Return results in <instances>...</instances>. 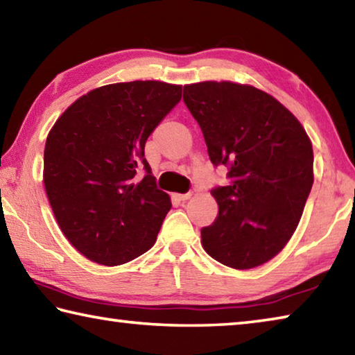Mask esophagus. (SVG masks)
Listing matches in <instances>:
<instances>
[{
	"instance_id": "34e87169",
	"label": "esophagus",
	"mask_w": 355,
	"mask_h": 355,
	"mask_svg": "<svg viewBox=\"0 0 355 355\" xmlns=\"http://www.w3.org/2000/svg\"><path fill=\"white\" fill-rule=\"evenodd\" d=\"M191 196H192L191 192H186V194H173V197H175V199H177L178 202H184V200H188Z\"/></svg>"
}]
</instances>
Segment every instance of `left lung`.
Returning a JSON list of instances; mask_svg holds the SVG:
<instances>
[{"label":"left lung","instance_id":"left-lung-1","mask_svg":"<svg viewBox=\"0 0 355 355\" xmlns=\"http://www.w3.org/2000/svg\"><path fill=\"white\" fill-rule=\"evenodd\" d=\"M183 101L227 186L211 194L219 211L202 245L225 266L250 269L285 248L313 184V148L299 120L266 92L230 81L183 87Z\"/></svg>","mask_w":355,"mask_h":355}]
</instances>
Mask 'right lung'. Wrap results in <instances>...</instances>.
<instances>
[{
    "label": "right lung",
    "instance_id": "right-lung-1",
    "mask_svg": "<svg viewBox=\"0 0 355 355\" xmlns=\"http://www.w3.org/2000/svg\"><path fill=\"white\" fill-rule=\"evenodd\" d=\"M180 100L182 86L161 81L107 84L78 98L51 128L45 191L65 238L89 260L117 266L155 244L172 203L156 188L144 148Z\"/></svg>",
    "mask_w": 355,
    "mask_h": 355
}]
</instances>
